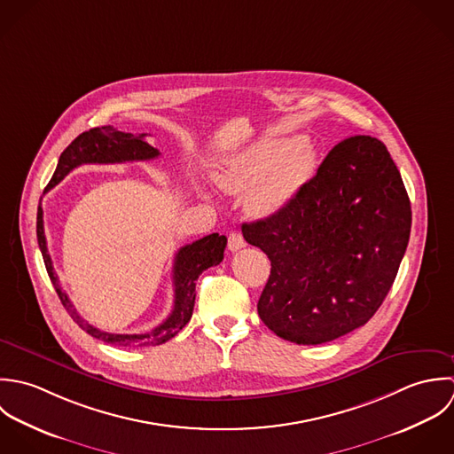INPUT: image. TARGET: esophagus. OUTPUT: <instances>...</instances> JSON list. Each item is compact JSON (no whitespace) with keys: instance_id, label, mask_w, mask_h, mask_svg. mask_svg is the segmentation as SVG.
Segmentation results:
<instances>
[{"instance_id":"1","label":"esophagus","mask_w":454,"mask_h":454,"mask_svg":"<svg viewBox=\"0 0 454 454\" xmlns=\"http://www.w3.org/2000/svg\"><path fill=\"white\" fill-rule=\"evenodd\" d=\"M244 246H246V242H244V237H242L240 231H231V233L228 235V249H230L231 253H237V251L242 249Z\"/></svg>"}]
</instances>
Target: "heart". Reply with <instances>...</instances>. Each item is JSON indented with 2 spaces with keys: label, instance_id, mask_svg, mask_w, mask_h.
Listing matches in <instances>:
<instances>
[{
  "label": "heart",
  "instance_id": "heart-1",
  "mask_svg": "<svg viewBox=\"0 0 454 454\" xmlns=\"http://www.w3.org/2000/svg\"><path fill=\"white\" fill-rule=\"evenodd\" d=\"M317 163L316 147L303 138H265L228 158L215 182L228 192H246V208L254 217L282 212L310 181Z\"/></svg>",
  "mask_w": 454,
  "mask_h": 454
}]
</instances>
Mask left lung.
Segmentation results:
<instances>
[{
    "instance_id": "left-lung-1",
    "label": "left lung",
    "mask_w": 454,
    "mask_h": 454,
    "mask_svg": "<svg viewBox=\"0 0 454 454\" xmlns=\"http://www.w3.org/2000/svg\"><path fill=\"white\" fill-rule=\"evenodd\" d=\"M411 201L386 145L337 144L278 214L242 224L270 260L258 314L284 340L316 346L363 326L389 293L411 235Z\"/></svg>"
}]
</instances>
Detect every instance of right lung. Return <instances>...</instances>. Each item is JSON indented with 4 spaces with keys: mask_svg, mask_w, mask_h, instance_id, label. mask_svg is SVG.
<instances>
[{
    "mask_svg": "<svg viewBox=\"0 0 454 454\" xmlns=\"http://www.w3.org/2000/svg\"><path fill=\"white\" fill-rule=\"evenodd\" d=\"M160 156V151L154 149L145 142V133L131 135L117 131L114 126H101L92 128L79 135L59 156V163L56 172L45 191L52 189L56 184L63 181L74 168L86 165V163H98V165H110V163H124V161H147ZM36 239L43 256V263L51 282L63 303L68 310L72 319L91 337L103 340L112 346L121 348H147V346H160L176 337L182 328L189 323L192 316L194 298H196V278L200 273L210 267H215L224 258L226 237L219 233L207 235L192 244H187L179 249L174 262V309L170 316L156 328L147 333H108L94 328L86 319L81 317L74 303L70 301L68 294L61 289L59 278L54 272L51 254L47 251V240L43 231V210L38 205L36 214Z\"/></svg>",
    "mask_w": 454,
    "mask_h": 454,
    "instance_id": "add662e5",
    "label": "right lung"
}]
</instances>
